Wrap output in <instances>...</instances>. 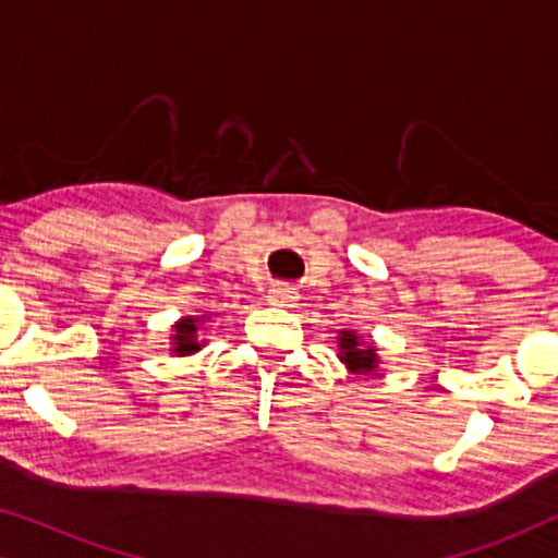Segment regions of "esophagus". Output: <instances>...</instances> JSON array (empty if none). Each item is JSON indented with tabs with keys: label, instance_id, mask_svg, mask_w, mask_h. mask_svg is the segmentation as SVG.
Returning a JSON list of instances; mask_svg holds the SVG:
<instances>
[{
	"label": "esophagus",
	"instance_id": "esophagus-1",
	"mask_svg": "<svg viewBox=\"0 0 558 558\" xmlns=\"http://www.w3.org/2000/svg\"><path fill=\"white\" fill-rule=\"evenodd\" d=\"M269 302L277 304V307H292V304L296 302V292L292 287L277 284L269 289Z\"/></svg>",
	"mask_w": 558,
	"mask_h": 558
}]
</instances>
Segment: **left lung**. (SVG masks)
I'll return each instance as SVG.
<instances>
[{
    "mask_svg": "<svg viewBox=\"0 0 558 558\" xmlns=\"http://www.w3.org/2000/svg\"><path fill=\"white\" fill-rule=\"evenodd\" d=\"M338 361L350 373L365 376L380 365V355L376 342H371L365 335L355 330H338Z\"/></svg>",
    "mask_w": 558,
    "mask_h": 558,
    "instance_id": "1",
    "label": "left lung"
}]
</instances>
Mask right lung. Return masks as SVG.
<instances>
[{
	"mask_svg": "<svg viewBox=\"0 0 558 558\" xmlns=\"http://www.w3.org/2000/svg\"><path fill=\"white\" fill-rule=\"evenodd\" d=\"M210 315H187V317H180L178 323L172 325V332H170V353L178 355V357H185V355H195L197 350L205 348V340H201V330L208 323Z\"/></svg>",
	"mask_w": 558,
	"mask_h": 558,
	"instance_id": "add662e5",
	"label": "right lung"
}]
</instances>
